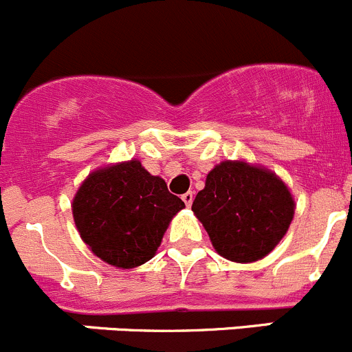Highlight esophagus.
Instances as JSON below:
<instances>
[{
	"instance_id": "obj_1",
	"label": "esophagus",
	"mask_w": 352,
	"mask_h": 352,
	"mask_svg": "<svg viewBox=\"0 0 352 352\" xmlns=\"http://www.w3.org/2000/svg\"><path fill=\"white\" fill-rule=\"evenodd\" d=\"M182 201H184V203H186V206H190V204H192V201H194V192H192V190H189V192L182 194Z\"/></svg>"
}]
</instances>
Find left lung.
Wrapping results in <instances>:
<instances>
[{"instance_id": "8db88e82", "label": "left lung", "mask_w": 352, "mask_h": 352, "mask_svg": "<svg viewBox=\"0 0 352 352\" xmlns=\"http://www.w3.org/2000/svg\"><path fill=\"white\" fill-rule=\"evenodd\" d=\"M294 210L284 180L244 160L218 163L192 203L214 251L235 263H254L270 254L287 234Z\"/></svg>"}]
</instances>
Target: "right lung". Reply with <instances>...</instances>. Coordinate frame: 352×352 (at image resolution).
Segmentation results:
<instances>
[{"instance_id":"1","label":"right lung","mask_w":352,"mask_h":352,"mask_svg":"<svg viewBox=\"0 0 352 352\" xmlns=\"http://www.w3.org/2000/svg\"><path fill=\"white\" fill-rule=\"evenodd\" d=\"M186 208L162 177L139 160L111 163L85 177L72 201L85 245L115 268L141 267L158 251L172 218Z\"/></svg>"}]
</instances>
